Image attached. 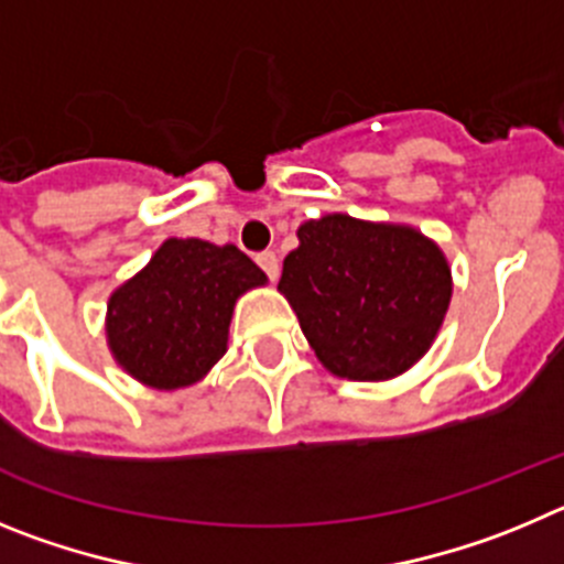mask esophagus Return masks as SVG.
<instances>
[{"instance_id": "1", "label": "esophagus", "mask_w": 564, "mask_h": 564, "mask_svg": "<svg viewBox=\"0 0 564 564\" xmlns=\"http://www.w3.org/2000/svg\"><path fill=\"white\" fill-rule=\"evenodd\" d=\"M258 267H261L263 272H267V275H270V281H275L278 278V272H281V267H278V256L275 252H258Z\"/></svg>"}]
</instances>
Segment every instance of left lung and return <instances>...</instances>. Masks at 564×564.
<instances>
[{
	"label": "left lung",
	"mask_w": 564,
	"mask_h": 564,
	"mask_svg": "<svg viewBox=\"0 0 564 564\" xmlns=\"http://www.w3.org/2000/svg\"><path fill=\"white\" fill-rule=\"evenodd\" d=\"M278 292L334 377L384 382L413 368L453 301L444 250L421 230L328 213L297 227Z\"/></svg>",
	"instance_id": "8db88e82"
}]
</instances>
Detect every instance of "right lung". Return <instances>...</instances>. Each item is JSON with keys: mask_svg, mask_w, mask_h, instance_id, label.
I'll list each match as a JSON object with an SVG mask.
<instances>
[{"mask_svg": "<svg viewBox=\"0 0 564 564\" xmlns=\"http://www.w3.org/2000/svg\"><path fill=\"white\" fill-rule=\"evenodd\" d=\"M258 286L267 275L236 245L165 238L143 270L109 294L106 345L145 388H191L225 357L236 301Z\"/></svg>", "mask_w": 564, "mask_h": 564, "instance_id": "1", "label": "right lung"}]
</instances>
